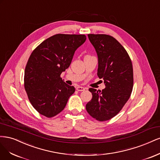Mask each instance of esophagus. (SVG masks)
Instances as JSON below:
<instances>
[{
  "label": "esophagus",
  "instance_id": "34e87169",
  "mask_svg": "<svg viewBox=\"0 0 160 160\" xmlns=\"http://www.w3.org/2000/svg\"><path fill=\"white\" fill-rule=\"evenodd\" d=\"M76 90L78 91H84L85 90V88L83 87H81V86H78L76 88Z\"/></svg>",
  "mask_w": 160,
  "mask_h": 160
}]
</instances>
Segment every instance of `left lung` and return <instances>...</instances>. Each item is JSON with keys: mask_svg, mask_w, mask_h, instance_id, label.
<instances>
[{"mask_svg": "<svg viewBox=\"0 0 160 160\" xmlns=\"http://www.w3.org/2000/svg\"><path fill=\"white\" fill-rule=\"evenodd\" d=\"M88 37L98 58V76L106 88H90L92 98L86 106L88 113L96 120H110L122 109L132 94L133 67L125 48L114 37L107 34H89Z\"/></svg>", "mask_w": 160, "mask_h": 160, "instance_id": "1", "label": "left lung"}]
</instances>
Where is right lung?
I'll use <instances>...</instances> for the list:
<instances>
[{
	"mask_svg": "<svg viewBox=\"0 0 160 160\" xmlns=\"http://www.w3.org/2000/svg\"><path fill=\"white\" fill-rule=\"evenodd\" d=\"M86 40L84 34H55L30 54L24 70V88L34 109L47 118L64 110L74 86L60 74L70 66L75 51Z\"/></svg>",
	"mask_w": 160,
	"mask_h": 160,
	"instance_id": "obj_1",
	"label": "right lung"
}]
</instances>
